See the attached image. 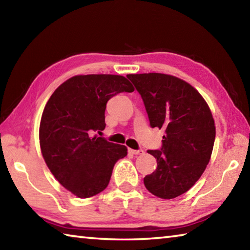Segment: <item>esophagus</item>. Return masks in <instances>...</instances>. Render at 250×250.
Here are the masks:
<instances>
[{
    "mask_svg": "<svg viewBox=\"0 0 250 250\" xmlns=\"http://www.w3.org/2000/svg\"><path fill=\"white\" fill-rule=\"evenodd\" d=\"M129 152L131 154H134V155H142L145 154V151L143 150H132V149H129Z\"/></svg>",
    "mask_w": 250,
    "mask_h": 250,
    "instance_id": "esophagus-1",
    "label": "esophagus"
}]
</instances>
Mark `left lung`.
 <instances>
[{"label":"left lung","mask_w":250,"mask_h":250,"mask_svg":"<svg viewBox=\"0 0 250 250\" xmlns=\"http://www.w3.org/2000/svg\"><path fill=\"white\" fill-rule=\"evenodd\" d=\"M140 92L151 128L163 129L162 149L149 150L155 171L143 179L147 191L164 200L188 192L204 173L216 128L208 104L192 84L175 76L126 75Z\"/></svg>","instance_id":"obj_1"}]
</instances>
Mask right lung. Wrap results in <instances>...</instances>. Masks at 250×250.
Here are the masks:
<instances>
[{
  "label": "right lung",
  "mask_w": 250,
  "mask_h": 250,
  "mask_svg": "<svg viewBox=\"0 0 250 250\" xmlns=\"http://www.w3.org/2000/svg\"><path fill=\"white\" fill-rule=\"evenodd\" d=\"M134 87L120 75H77L62 83L46 104L40 146L46 166L59 183L79 198L107 188L113 167L128 154L125 146L92 135L105 128V104Z\"/></svg>",
  "instance_id": "1"
}]
</instances>
